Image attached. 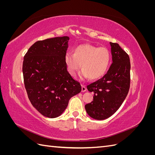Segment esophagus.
<instances>
[{
	"label": "esophagus",
	"instance_id": "1",
	"mask_svg": "<svg viewBox=\"0 0 155 155\" xmlns=\"http://www.w3.org/2000/svg\"><path fill=\"white\" fill-rule=\"evenodd\" d=\"M87 91V88L85 85H81V92H85Z\"/></svg>",
	"mask_w": 155,
	"mask_h": 155
}]
</instances>
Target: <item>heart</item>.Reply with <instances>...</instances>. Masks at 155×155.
<instances>
[{"label": "heart", "instance_id": "b5f03b06", "mask_svg": "<svg viewBox=\"0 0 155 155\" xmlns=\"http://www.w3.org/2000/svg\"><path fill=\"white\" fill-rule=\"evenodd\" d=\"M64 61L68 71L72 76L76 75L81 64L83 69L79 72V78L96 79L104 76L109 68L110 55L106 48L85 44L78 46L74 54L67 53Z\"/></svg>", "mask_w": 155, "mask_h": 155}]
</instances>
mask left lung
Here are the masks:
<instances>
[{
    "label": "left lung",
    "instance_id": "left-lung-1",
    "mask_svg": "<svg viewBox=\"0 0 155 155\" xmlns=\"http://www.w3.org/2000/svg\"><path fill=\"white\" fill-rule=\"evenodd\" d=\"M112 63L106 74L87 86L93 101L85 105L91 118L103 120L114 114L122 104L130 87V59L118 43H110Z\"/></svg>",
    "mask_w": 155,
    "mask_h": 155
}]
</instances>
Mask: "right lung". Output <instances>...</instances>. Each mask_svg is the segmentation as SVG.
Masks as SVG:
<instances>
[{
  "label": "right lung",
  "instance_id": "right-lung-1",
  "mask_svg": "<svg viewBox=\"0 0 155 155\" xmlns=\"http://www.w3.org/2000/svg\"><path fill=\"white\" fill-rule=\"evenodd\" d=\"M68 36L37 41L24 57L22 73L25 88L32 105L44 116L61 115L81 86L67 71L64 58Z\"/></svg>",
  "mask_w": 155,
  "mask_h": 155
}]
</instances>
